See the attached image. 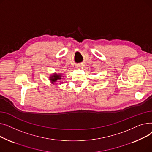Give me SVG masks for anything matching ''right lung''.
Masks as SVG:
<instances>
[{
	"mask_svg": "<svg viewBox=\"0 0 152 152\" xmlns=\"http://www.w3.org/2000/svg\"><path fill=\"white\" fill-rule=\"evenodd\" d=\"M61 76L60 75H57V74H54L52 76L50 77V80L51 81L52 83H53V82H56L57 81L58 79H61Z\"/></svg>",
	"mask_w": 152,
	"mask_h": 152,
	"instance_id": "obj_1",
	"label": "right lung"
}]
</instances>
